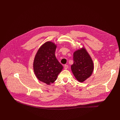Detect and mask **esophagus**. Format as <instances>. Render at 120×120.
<instances>
[{
	"label": "esophagus",
	"instance_id": "34e87169",
	"mask_svg": "<svg viewBox=\"0 0 120 120\" xmlns=\"http://www.w3.org/2000/svg\"><path fill=\"white\" fill-rule=\"evenodd\" d=\"M68 68V65H66V64H65L64 65V69H67V68Z\"/></svg>",
	"mask_w": 120,
	"mask_h": 120
}]
</instances>
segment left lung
<instances>
[{"mask_svg": "<svg viewBox=\"0 0 120 120\" xmlns=\"http://www.w3.org/2000/svg\"><path fill=\"white\" fill-rule=\"evenodd\" d=\"M73 55L71 70L76 80L82 82L91 76L94 69L93 61L83 46L75 51Z\"/></svg>", "mask_w": 120, "mask_h": 120, "instance_id": "obj_1", "label": "left lung"}]
</instances>
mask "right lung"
Here are the masks:
<instances>
[{
    "instance_id": "right-lung-1",
    "label": "right lung",
    "mask_w": 120,
    "mask_h": 120,
    "mask_svg": "<svg viewBox=\"0 0 120 120\" xmlns=\"http://www.w3.org/2000/svg\"><path fill=\"white\" fill-rule=\"evenodd\" d=\"M56 47L52 42L45 43L38 50L34 60L33 69L36 77L48 85L56 80L63 68L55 56Z\"/></svg>"
}]
</instances>
